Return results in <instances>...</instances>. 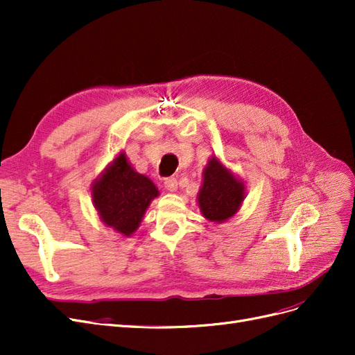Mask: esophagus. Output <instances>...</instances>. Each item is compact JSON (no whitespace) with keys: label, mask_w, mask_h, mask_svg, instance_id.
<instances>
[{"label":"esophagus","mask_w":355,"mask_h":355,"mask_svg":"<svg viewBox=\"0 0 355 355\" xmlns=\"http://www.w3.org/2000/svg\"><path fill=\"white\" fill-rule=\"evenodd\" d=\"M164 188L167 191H170V192H175L178 189V180H176V178H167L164 180Z\"/></svg>","instance_id":"esophagus-1"}]
</instances>
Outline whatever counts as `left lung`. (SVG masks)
<instances>
[{"label":"left lung","mask_w":355,"mask_h":355,"mask_svg":"<svg viewBox=\"0 0 355 355\" xmlns=\"http://www.w3.org/2000/svg\"><path fill=\"white\" fill-rule=\"evenodd\" d=\"M244 184L232 175L216 157L204 168L202 185L198 192V206L202 216L222 223L239 211L244 200Z\"/></svg>","instance_id":"left-lung-1"}]
</instances>
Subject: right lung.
<instances>
[{
    "mask_svg": "<svg viewBox=\"0 0 355 355\" xmlns=\"http://www.w3.org/2000/svg\"><path fill=\"white\" fill-rule=\"evenodd\" d=\"M158 194L154 182L137 173L124 153L92 185L93 204L101 220L125 237L139 228L146 209Z\"/></svg>",
    "mask_w": 355,
    "mask_h": 355,
    "instance_id": "right-lung-1",
    "label": "right lung"
}]
</instances>
